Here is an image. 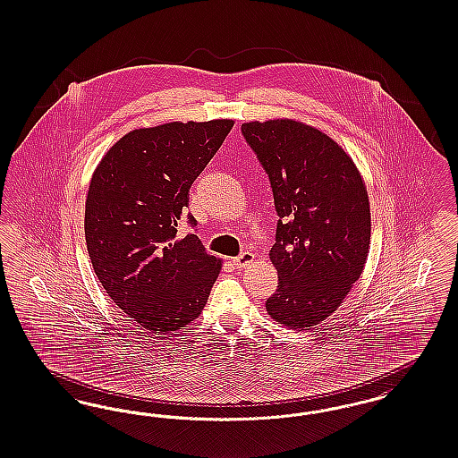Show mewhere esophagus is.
<instances>
[{
	"label": "esophagus",
	"mask_w": 458,
	"mask_h": 458,
	"mask_svg": "<svg viewBox=\"0 0 458 458\" xmlns=\"http://www.w3.org/2000/svg\"><path fill=\"white\" fill-rule=\"evenodd\" d=\"M253 260H255V255H253L251 251H245V253H242L240 257L233 259V265H235L236 268H245V267H249Z\"/></svg>",
	"instance_id": "obj_1"
}]
</instances>
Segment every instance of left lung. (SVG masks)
Returning a JSON list of instances; mask_svg holds the SVG:
<instances>
[{
  "label": "left lung",
  "instance_id": "obj_1",
  "mask_svg": "<svg viewBox=\"0 0 458 458\" xmlns=\"http://www.w3.org/2000/svg\"><path fill=\"white\" fill-rule=\"evenodd\" d=\"M242 134L262 163L278 220L270 260L278 324L314 327L343 304L369 253L371 211L360 169L327 134L293 119L251 121Z\"/></svg>",
  "mask_w": 458,
  "mask_h": 458
}]
</instances>
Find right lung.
Segmentation results:
<instances>
[{"mask_svg":"<svg viewBox=\"0 0 458 458\" xmlns=\"http://www.w3.org/2000/svg\"><path fill=\"white\" fill-rule=\"evenodd\" d=\"M235 121L167 123L127 132L100 159L85 199V242L112 302L153 334L196 319L222 260L178 238L190 188ZM188 222L196 225L194 216Z\"/></svg>","mask_w":458,"mask_h":458,"instance_id":"obj_1","label":"right lung"}]
</instances>
